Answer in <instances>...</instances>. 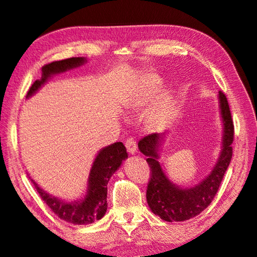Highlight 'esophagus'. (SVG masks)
<instances>
[{"instance_id": "esophagus-1", "label": "esophagus", "mask_w": 257, "mask_h": 257, "mask_svg": "<svg viewBox=\"0 0 257 257\" xmlns=\"http://www.w3.org/2000/svg\"><path fill=\"white\" fill-rule=\"evenodd\" d=\"M125 148H127V152L130 155H135L137 153V144L134 138H129L125 142Z\"/></svg>"}]
</instances>
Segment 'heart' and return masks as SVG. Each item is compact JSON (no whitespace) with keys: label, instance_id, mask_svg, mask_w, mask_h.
Segmentation results:
<instances>
[{"label":"heart","instance_id":"obj_1","mask_svg":"<svg viewBox=\"0 0 257 257\" xmlns=\"http://www.w3.org/2000/svg\"><path fill=\"white\" fill-rule=\"evenodd\" d=\"M162 88L160 77L153 74L145 75L135 93L133 99L134 108H142L148 104ZM176 116V106L169 93H162L154 100L147 110L146 122L149 128L162 130L169 128L174 122Z\"/></svg>","mask_w":257,"mask_h":257}]
</instances>
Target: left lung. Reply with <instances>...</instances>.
Segmentation results:
<instances>
[{"label":"left lung","mask_w":257,"mask_h":257,"mask_svg":"<svg viewBox=\"0 0 257 257\" xmlns=\"http://www.w3.org/2000/svg\"><path fill=\"white\" fill-rule=\"evenodd\" d=\"M219 111L222 122L221 151L213 169L200 183L190 188L173 183L160 163V146L164 134H152L141 139L138 148L147 157L152 176L147 186L146 199L154 214L165 221H185L201 213L218 192L222 177L232 156L234 123L226 95L218 94Z\"/></svg>","instance_id":"1"}]
</instances>
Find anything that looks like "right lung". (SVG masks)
<instances>
[{
  "label": "right lung",
  "instance_id": "right-lung-1",
  "mask_svg": "<svg viewBox=\"0 0 257 257\" xmlns=\"http://www.w3.org/2000/svg\"><path fill=\"white\" fill-rule=\"evenodd\" d=\"M85 63L86 58L73 57L45 65L41 78L32 84L30 90L28 91L27 99L34 95L53 75L80 67ZM127 157L128 154L125 147L120 142L100 149L88 174L86 192L83 198L74 200V201H65L60 198L54 197L41 189L31 177L30 179L41 199L60 219L74 225H87V223L99 220L105 214L106 208H108V202H106L108 182Z\"/></svg>",
  "mask_w": 257,
  "mask_h": 257
}]
</instances>
